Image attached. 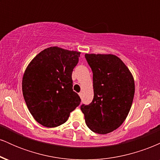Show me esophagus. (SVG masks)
<instances>
[{
    "instance_id": "esophagus-1",
    "label": "esophagus",
    "mask_w": 160,
    "mask_h": 160,
    "mask_svg": "<svg viewBox=\"0 0 160 160\" xmlns=\"http://www.w3.org/2000/svg\"><path fill=\"white\" fill-rule=\"evenodd\" d=\"M79 95H80V98H81L82 95V92H79Z\"/></svg>"
}]
</instances>
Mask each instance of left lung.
<instances>
[{
    "label": "left lung",
    "mask_w": 160,
    "mask_h": 160,
    "mask_svg": "<svg viewBox=\"0 0 160 160\" xmlns=\"http://www.w3.org/2000/svg\"><path fill=\"white\" fill-rule=\"evenodd\" d=\"M93 73L94 97L80 109L86 126L95 133L108 134L127 117L135 95V82L122 60L114 55L86 54Z\"/></svg>",
    "instance_id": "left-lung-1"
}]
</instances>
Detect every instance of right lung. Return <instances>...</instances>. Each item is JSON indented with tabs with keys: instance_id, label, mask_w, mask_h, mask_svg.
Here are the masks:
<instances>
[{
	"instance_id": "obj_1",
	"label": "right lung",
	"mask_w": 160,
	"mask_h": 160,
	"mask_svg": "<svg viewBox=\"0 0 160 160\" xmlns=\"http://www.w3.org/2000/svg\"><path fill=\"white\" fill-rule=\"evenodd\" d=\"M80 52L52 47L28 65L22 78L25 103L37 122L52 128L65 123L81 99L73 90L72 72Z\"/></svg>"
}]
</instances>
